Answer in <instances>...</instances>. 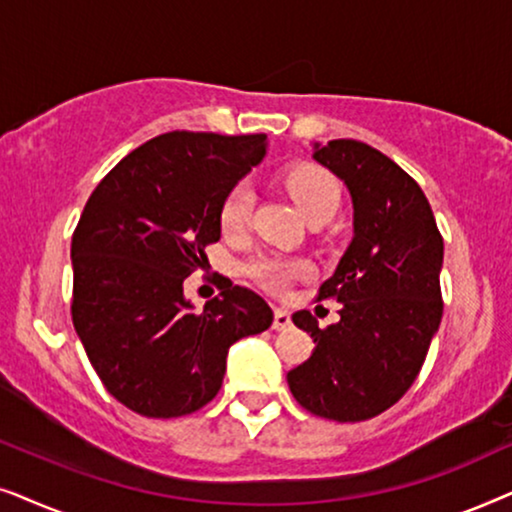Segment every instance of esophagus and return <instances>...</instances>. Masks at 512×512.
I'll return each mask as SVG.
<instances>
[{
    "instance_id": "34e87169",
    "label": "esophagus",
    "mask_w": 512,
    "mask_h": 512,
    "mask_svg": "<svg viewBox=\"0 0 512 512\" xmlns=\"http://www.w3.org/2000/svg\"><path fill=\"white\" fill-rule=\"evenodd\" d=\"M290 325H292V320H290V311H285V309H276V311H274V330H278V332L290 330Z\"/></svg>"
}]
</instances>
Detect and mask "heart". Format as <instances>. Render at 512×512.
Returning <instances> with one entry per match:
<instances>
[{
    "label": "heart",
    "mask_w": 512,
    "mask_h": 512,
    "mask_svg": "<svg viewBox=\"0 0 512 512\" xmlns=\"http://www.w3.org/2000/svg\"><path fill=\"white\" fill-rule=\"evenodd\" d=\"M285 189L302 210L306 220H330L339 206V185L337 180L327 173L325 168L313 166V163H302L288 170L285 175ZM252 208V192L248 185L231 187L220 203V229L222 234L236 236L248 227ZM248 276L255 283H260L264 290L283 295L288 290L292 278L306 274V264L297 260H283V257H255L248 267Z\"/></svg>",
    "instance_id": "heart-1"
}]
</instances>
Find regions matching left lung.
Here are the masks:
<instances>
[{
  "instance_id": "obj_1",
  "label": "left lung",
  "mask_w": 512,
  "mask_h": 512,
  "mask_svg": "<svg viewBox=\"0 0 512 512\" xmlns=\"http://www.w3.org/2000/svg\"><path fill=\"white\" fill-rule=\"evenodd\" d=\"M313 159L349 187L353 241L316 295L342 304L339 323L292 316L316 349L288 386L306 412L356 424L398 403L424 365L442 318V236L421 187L379 149L330 140Z\"/></svg>"
}]
</instances>
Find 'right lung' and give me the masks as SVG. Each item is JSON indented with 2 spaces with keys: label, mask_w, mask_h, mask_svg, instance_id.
Listing matches in <instances>:
<instances>
[{
  "label": "right lung",
  "mask_w": 512,
  "mask_h": 512,
  "mask_svg": "<svg viewBox=\"0 0 512 512\" xmlns=\"http://www.w3.org/2000/svg\"><path fill=\"white\" fill-rule=\"evenodd\" d=\"M264 154V133L173 131L133 149L88 196L72 234V323L107 391L142 417L206 407L229 346L274 320L229 278L201 313L182 288L220 241L224 194Z\"/></svg>",
  "instance_id": "obj_1"
}]
</instances>
